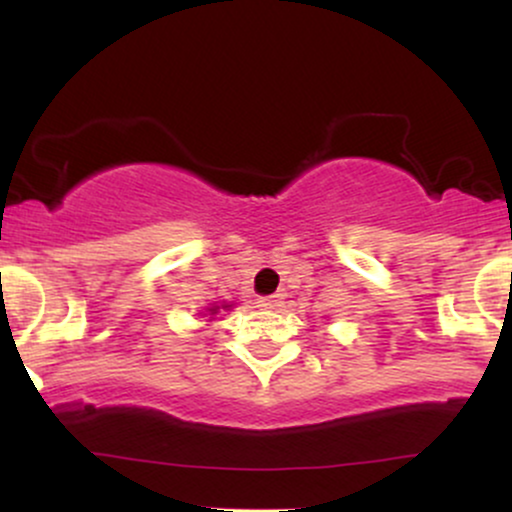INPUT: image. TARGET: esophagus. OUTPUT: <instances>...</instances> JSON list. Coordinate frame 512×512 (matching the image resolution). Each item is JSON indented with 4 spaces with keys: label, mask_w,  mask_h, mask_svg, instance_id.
<instances>
[{
    "label": "esophagus",
    "mask_w": 512,
    "mask_h": 512,
    "mask_svg": "<svg viewBox=\"0 0 512 512\" xmlns=\"http://www.w3.org/2000/svg\"><path fill=\"white\" fill-rule=\"evenodd\" d=\"M279 303H281L279 296H267V298H260V301H257V305L264 310H274Z\"/></svg>",
    "instance_id": "esophagus-1"
}]
</instances>
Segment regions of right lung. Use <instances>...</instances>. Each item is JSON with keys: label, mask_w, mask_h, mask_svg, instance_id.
I'll list each match as a JSON object with an SVG mask.
<instances>
[{"label": "right lung", "mask_w": 512, "mask_h": 512, "mask_svg": "<svg viewBox=\"0 0 512 512\" xmlns=\"http://www.w3.org/2000/svg\"><path fill=\"white\" fill-rule=\"evenodd\" d=\"M226 308H228V305H226ZM211 310H214V313H216V308H211Z\"/></svg>", "instance_id": "1"}]
</instances>
